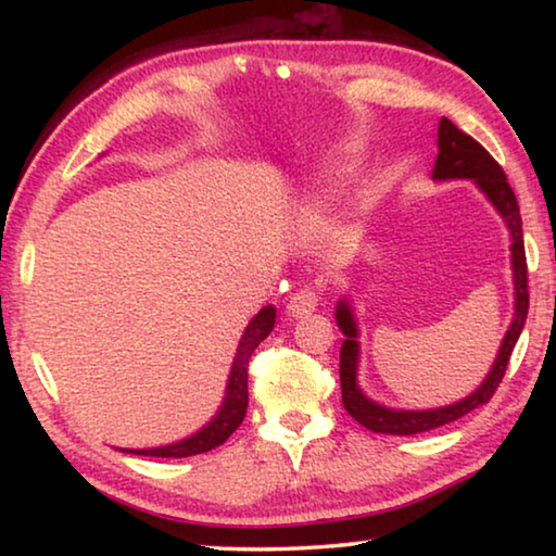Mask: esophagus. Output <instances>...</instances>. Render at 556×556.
Masks as SVG:
<instances>
[{
  "label": "esophagus",
  "instance_id": "esophagus-1",
  "mask_svg": "<svg viewBox=\"0 0 556 556\" xmlns=\"http://www.w3.org/2000/svg\"><path fill=\"white\" fill-rule=\"evenodd\" d=\"M316 306H318L316 291L314 289H301V291H296L294 296L289 299L287 314L294 316V318H304V316H308L312 312H316Z\"/></svg>",
  "mask_w": 556,
  "mask_h": 556
}]
</instances>
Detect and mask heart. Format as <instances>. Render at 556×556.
<instances>
[{
    "label": "heart",
    "mask_w": 556,
    "mask_h": 556,
    "mask_svg": "<svg viewBox=\"0 0 556 556\" xmlns=\"http://www.w3.org/2000/svg\"><path fill=\"white\" fill-rule=\"evenodd\" d=\"M308 213H312V218H321V213H324V201H321V203H316L314 208L308 211Z\"/></svg>",
    "instance_id": "heart-1"
}]
</instances>
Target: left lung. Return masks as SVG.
<instances>
[{
    "label": "left lung",
    "instance_id": "8db88e82",
    "mask_svg": "<svg viewBox=\"0 0 556 556\" xmlns=\"http://www.w3.org/2000/svg\"><path fill=\"white\" fill-rule=\"evenodd\" d=\"M437 164L431 178L434 181H456V178H466L473 181L478 191H481L488 203L493 205L501 215L507 232H510V265H513V287H515V308H513V321L507 326L505 338L497 355L488 370L485 380L478 388L466 394L464 400L446 407L434 409H394L388 404L375 402L372 397L363 392L357 384V368H361V331H357V318L353 312L351 299L343 296L336 304V324L345 336L341 345V392H343V407L351 417L363 425L365 429L375 431V434H392V437H412L421 434V431L444 427L448 421H456L464 414L473 412L493 397V392L501 384L507 361L517 343V338L522 333L527 308H530V294H527V262H525V240H522V218H520V205L513 193L510 184L503 174L501 164L485 152V149L476 142L473 137H468L466 131H460L454 122L441 117L439 122V137H437Z\"/></svg>",
    "mask_w": 556,
    "mask_h": 556
}]
</instances>
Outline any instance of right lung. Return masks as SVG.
Listing matches in <instances>:
<instances>
[{"mask_svg":"<svg viewBox=\"0 0 556 556\" xmlns=\"http://www.w3.org/2000/svg\"><path fill=\"white\" fill-rule=\"evenodd\" d=\"M275 318H277V308L267 304V306H262L255 316H252V321L242 331L238 351H235L232 365H230L228 384H225V397H223L218 412H215V417L208 421V425L201 427L191 437H186L181 441H174V444L152 446V448H119V451H125V454H135V456L186 458V456L205 454V451L225 444L232 431L242 425L244 412H248V365H250V355L255 353V348L271 333V328H275Z\"/></svg>","mask_w":556,"mask_h":556,"instance_id":"right-lung-1","label":"right lung"}]
</instances>
